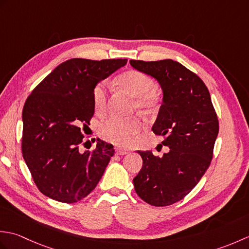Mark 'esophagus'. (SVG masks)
Returning <instances> with one entry per match:
<instances>
[{
    "label": "esophagus",
    "instance_id": "esophagus-1",
    "mask_svg": "<svg viewBox=\"0 0 249 249\" xmlns=\"http://www.w3.org/2000/svg\"><path fill=\"white\" fill-rule=\"evenodd\" d=\"M115 153H116V154H118V155H126V154H128V151L122 149V147L116 146V147H115Z\"/></svg>",
    "mask_w": 249,
    "mask_h": 249
}]
</instances>
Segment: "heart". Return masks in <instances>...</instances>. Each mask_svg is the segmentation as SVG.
Listing matches in <instances>:
<instances>
[{
	"instance_id": "b5f03b06",
	"label": "heart",
	"mask_w": 249,
	"mask_h": 249,
	"mask_svg": "<svg viewBox=\"0 0 249 249\" xmlns=\"http://www.w3.org/2000/svg\"><path fill=\"white\" fill-rule=\"evenodd\" d=\"M119 86L135 97V106L145 113L153 112L158 105V96L154 89L155 81L146 73L129 70L119 75ZM108 84L106 81L96 83L93 88L92 99L95 112L102 114L107 107ZM140 129V120L137 116L130 118L106 119L99 124V135L111 143L127 146L133 142L134 136Z\"/></svg>"
}]
</instances>
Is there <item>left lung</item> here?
Masks as SVG:
<instances>
[{
  "instance_id": "obj_1",
  "label": "left lung",
  "mask_w": 249,
  "mask_h": 249,
  "mask_svg": "<svg viewBox=\"0 0 249 249\" xmlns=\"http://www.w3.org/2000/svg\"><path fill=\"white\" fill-rule=\"evenodd\" d=\"M129 62L160 84L162 105L152 130L169 146L161 157L139 151L143 163L134 178L135 190L151 205H171L192 192L210 167L219 129L217 114L204 82L178 62Z\"/></svg>"
}]
</instances>
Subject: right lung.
<instances>
[{
  "label": "right lung",
  "instance_id": "add662e5",
  "mask_svg": "<svg viewBox=\"0 0 249 249\" xmlns=\"http://www.w3.org/2000/svg\"><path fill=\"white\" fill-rule=\"evenodd\" d=\"M127 59H71L54 68L25 100L21 150L40 193L63 203L83 199L96 187L114 155L112 144L97 139L80 151L82 129L94 114L95 84Z\"/></svg>",
  "mask_w": 249,
  "mask_h": 249
}]
</instances>
